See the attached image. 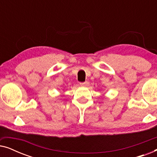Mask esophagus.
I'll use <instances>...</instances> for the list:
<instances>
[{
    "label": "esophagus",
    "instance_id": "1",
    "mask_svg": "<svg viewBox=\"0 0 157 157\" xmlns=\"http://www.w3.org/2000/svg\"><path fill=\"white\" fill-rule=\"evenodd\" d=\"M89 81H85V82H81V83H80V85L81 86H89Z\"/></svg>",
    "mask_w": 157,
    "mask_h": 157
}]
</instances>
